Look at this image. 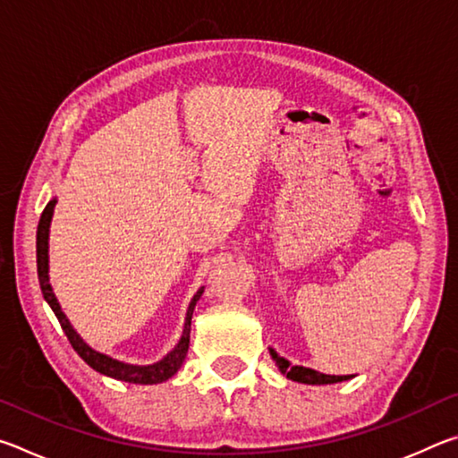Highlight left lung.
Wrapping results in <instances>:
<instances>
[{
	"mask_svg": "<svg viewBox=\"0 0 458 458\" xmlns=\"http://www.w3.org/2000/svg\"><path fill=\"white\" fill-rule=\"evenodd\" d=\"M270 355H273L275 363L281 369V374L286 376L293 382L299 384H309V386H327V384H337V382H345V379H352L353 376H329V374H321V371L311 369V368H303V366H293L289 360H284L278 355L273 347H270Z\"/></svg>",
	"mask_w": 458,
	"mask_h": 458,
	"instance_id": "1",
	"label": "left lung"
}]
</instances>
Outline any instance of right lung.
<instances>
[{
  "label": "right lung",
  "mask_w": 458,
  "mask_h": 458,
  "mask_svg": "<svg viewBox=\"0 0 458 458\" xmlns=\"http://www.w3.org/2000/svg\"><path fill=\"white\" fill-rule=\"evenodd\" d=\"M56 198H52L48 204H46L44 212L40 216V224H38V234H36V262H38V281H40V289L42 294L46 299V303L52 307L54 315L58 317V321L62 325V329H64L68 341H71V345L74 347V352L81 355V358L89 363V366L98 371V374L108 376V377H114V379H121V382H129V384H161L165 382V379L172 377L174 374H177V369L182 368V363L185 360V353H188V347H190V329H191V315H193V309H196V303L199 301L201 294H204L206 286H199L198 293L193 294V299L190 301V307H188V313H185V323H183V333L180 341H177V345L174 347L172 352L167 355H164L159 361L155 363H147V366H137V363H127V361H121V360H114L111 355L106 353H100L97 350H92V347L84 341L76 329L68 321V317L62 311V307L58 303L56 294L52 291V284H50V265H48V240H50V224H52V216H54V206H56Z\"/></svg>",
  "instance_id": "1"
}]
</instances>
